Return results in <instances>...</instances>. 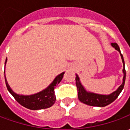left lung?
<instances>
[{"instance_id": "1", "label": "left lung", "mask_w": 130, "mask_h": 130, "mask_svg": "<svg viewBox=\"0 0 130 130\" xmlns=\"http://www.w3.org/2000/svg\"><path fill=\"white\" fill-rule=\"evenodd\" d=\"M113 47H114L117 51H118L120 56L122 58L123 63V74H124V77H123V81L122 85L118 87L117 90L111 92V94L108 95H101V94H97V93H94L92 92H89L85 88V87L82 85V83L80 82L79 77H78L77 74H76V85L77 87L78 91V98L79 100L83 102L85 104H87L88 106H98V107H104L108 105H109L110 103L113 102L119 95L121 93L122 91L124 86V83H125V78H126V71H125V65H124V58H123L122 54L121 53L120 51V48L119 47L117 44L116 43H111V44Z\"/></svg>"}]
</instances>
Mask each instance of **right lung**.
<instances>
[{
  "label": "right lung",
  "instance_id": "right-lung-1",
  "mask_svg": "<svg viewBox=\"0 0 130 130\" xmlns=\"http://www.w3.org/2000/svg\"><path fill=\"white\" fill-rule=\"evenodd\" d=\"M6 62H7V58L5 62V66L6 64ZM64 73L65 72H63L56 76L52 83L49 85V86L45 89H44L43 90L38 93L29 95H19L13 92L8 83L5 72H4V76H5V81H6V85L8 90L19 104L30 110H40V109L50 108L55 103L56 95L54 92V88L61 81Z\"/></svg>",
  "mask_w": 130,
  "mask_h": 130
}]
</instances>
